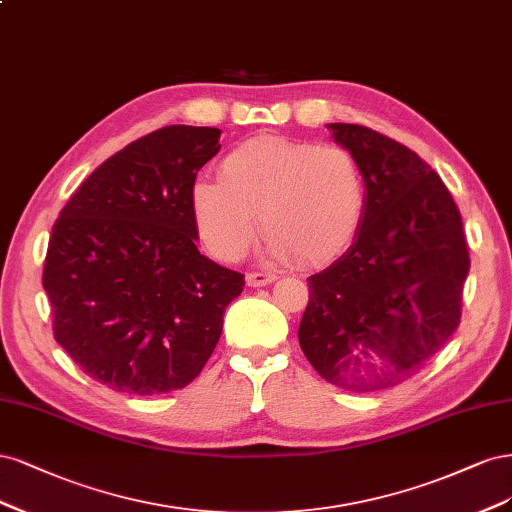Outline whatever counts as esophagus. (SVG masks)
Masks as SVG:
<instances>
[{
	"label": "esophagus",
	"mask_w": 512,
	"mask_h": 512,
	"mask_svg": "<svg viewBox=\"0 0 512 512\" xmlns=\"http://www.w3.org/2000/svg\"><path fill=\"white\" fill-rule=\"evenodd\" d=\"M276 280L274 274H263V272H249L246 274V285L249 287H266L272 285Z\"/></svg>",
	"instance_id": "1"
}]
</instances>
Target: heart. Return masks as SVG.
Returning a JSON list of instances; mask_svg holds the SVG:
<instances>
[{
    "instance_id": "heart-1",
    "label": "heart",
    "mask_w": 512,
    "mask_h": 512,
    "mask_svg": "<svg viewBox=\"0 0 512 512\" xmlns=\"http://www.w3.org/2000/svg\"><path fill=\"white\" fill-rule=\"evenodd\" d=\"M189 210L197 236L221 261L246 255L259 217L270 257L319 266L355 242L368 180L344 146L257 136L221 159L219 180H193Z\"/></svg>"
}]
</instances>
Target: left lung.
Here are the masks:
<instances>
[{"mask_svg": "<svg viewBox=\"0 0 512 512\" xmlns=\"http://www.w3.org/2000/svg\"><path fill=\"white\" fill-rule=\"evenodd\" d=\"M327 129L364 168L368 210L349 251L308 278L298 338L327 383L374 393L417 374L455 334L468 244L449 189L415 151L364 125Z\"/></svg>", "mask_w": 512, "mask_h": 512, "instance_id": "8db88e82", "label": "left lung"}]
</instances>
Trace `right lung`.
Listing matches in <instances>:
<instances>
[{"mask_svg": "<svg viewBox=\"0 0 512 512\" xmlns=\"http://www.w3.org/2000/svg\"><path fill=\"white\" fill-rule=\"evenodd\" d=\"M221 129L161 127L106 159L59 212L42 285L55 340L129 395L187 387L217 346L244 276L197 251L189 187Z\"/></svg>", "mask_w": 512, "mask_h": 512, "instance_id": "add662e5", "label": "right lung"}]
</instances>
